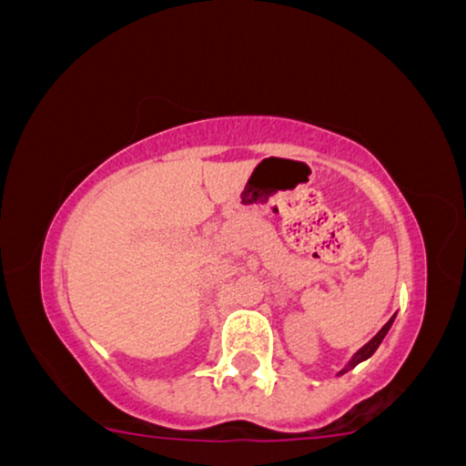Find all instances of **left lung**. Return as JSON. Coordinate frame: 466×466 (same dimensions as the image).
<instances>
[{"label": "left lung", "mask_w": 466, "mask_h": 466, "mask_svg": "<svg viewBox=\"0 0 466 466\" xmlns=\"http://www.w3.org/2000/svg\"><path fill=\"white\" fill-rule=\"evenodd\" d=\"M392 322H394V318H390V322H388L386 326H383V329H381V330H379V333H377V335H374V337H372V339H370V341H368V344H366V346H363V349H360V350H357V352H355V355H352V360H350L349 363H346V366H344V368H341V370H339V372H337V377H341V374H346V372H349V370H352V368H355V366H360V363H361V361L370 360V357L374 355V352H377V349H379V346H381V341H383V339H386L388 330H390V329H392Z\"/></svg>", "instance_id": "8db88e82"}]
</instances>
